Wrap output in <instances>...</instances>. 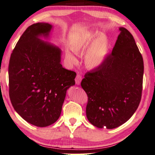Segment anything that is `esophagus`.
I'll use <instances>...</instances> for the list:
<instances>
[{
  "label": "esophagus",
  "mask_w": 155,
  "mask_h": 155,
  "mask_svg": "<svg viewBox=\"0 0 155 155\" xmlns=\"http://www.w3.org/2000/svg\"><path fill=\"white\" fill-rule=\"evenodd\" d=\"M82 80V77L80 74H77V77L75 78V81H76V84L79 85L81 84V81Z\"/></svg>",
  "instance_id": "1"
}]
</instances>
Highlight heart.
Wrapping results in <instances>:
<instances>
[{"mask_svg": "<svg viewBox=\"0 0 155 155\" xmlns=\"http://www.w3.org/2000/svg\"><path fill=\"white\" fill-rule=\"evenodd\" d=\"M96 36L94 34H86L81 36L71 45V50L77 55H80L89 47L92 41H95ZM107 53V43L102 38L96 41L92 48L88 51L86 56V64L91 69L99 68L103 64ZM66 58L69 62L75 64L77 58L70 52H66Z\"/></svg>", "mask_w": 155, "mask_h": 155, "instance_id": "1", "label": "heart"}]
</instances>
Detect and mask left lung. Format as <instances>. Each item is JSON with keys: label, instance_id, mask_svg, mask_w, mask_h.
I'll return each mask as SVG.
<instances>
[{"label": "left lung", "instance_id": "1", "mask_svg": "<svg viewBox=\"0 0 155 155\" xmlns=\"http://www.w3.org/2000/svg\"><path fill=\"white\" fill-rule=\"evenodd\" d=\"M99 68L86 73L81 86L88 96L86 117L93 126L112 129L129 119L140 104L144 64L134 36L124 27Z\"/></svg>", "mask_w": 155, "mask_h": 155}]
</instances>
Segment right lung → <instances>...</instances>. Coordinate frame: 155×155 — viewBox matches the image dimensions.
<instances>
[{
  "label": "right lung",
  "mask_w": 155,
  "mask_h": 155,
  "mask_svg": "<svg viewBox=\"0 0 155 155\" xmlns=\"http://www.w3.org/2000/svg\"><path fill=\"white\" fill-rule=\"evenodd\" d=\"M52 29L48 23L29 26L10 56L9 95L15 110L28 123L45 127L60 116L67 90L75 84L74 71L63 68L61 51L41 41Z\"/></svg>",
  "instance_id": "1"
}]
</instances>
